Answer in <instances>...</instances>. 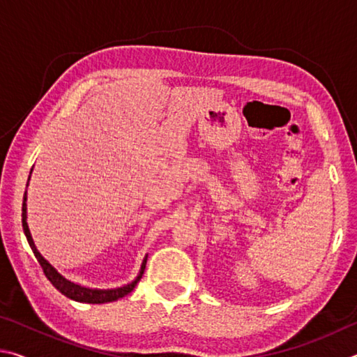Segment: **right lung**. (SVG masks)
Wrapping results in <instances>:
<instances>
[{"label": "right lung", "instance_id": "add662e5", "mask_svg": "<svg viewBox=\"0 0 357 357\" xmlns=\"http://www.w3.org/2000/svg\"><path fill=\"white\" fill-rule=\"evenodd\" d=\"M29 178H31V174H29ZM29 178H28V183H29ZM26 215L28 214H26V192H25V195H23V204H22V225H23V231H25L26 241H28L29 247H31L34 257L38 258L39 264L42 266V269H44L45 277L52 282V285L55 287L59 293L66 296V298H69L72 301H77V302H86V304H105V302H113V301H118L119 298H124V296L129 294L132 289L135 288L137 283L140 282L142 275H143V271H144V266H146L148 257H144L143 263H142V268H140V271H138V274H137L135 279L132 280L130 283H128V285H123V287H118V288H107V289L89 288V287L78 285V283L72 282L69 279H66V277L61 273H59V271L55 268V266H52L50 263H48L47 258L38 250V247H36L34 241H33L31 231H29V227H28V222H26Z\"/></svg>", "mask_w": 357, "mask_h": 357}]
</instances>
